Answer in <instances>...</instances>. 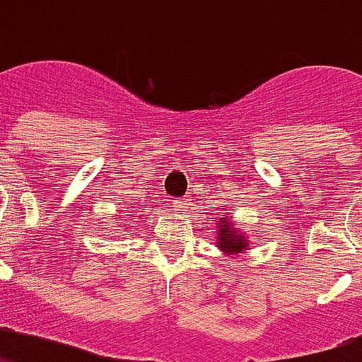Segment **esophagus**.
Wrapping results in <instances>:
<instances>
[{
  "mask_svg": "<svg viewBox=\"0 0 362 362\" xmlns=\"http://www.w3.org/2000/svg\"><path fill=\"white\" fill-rule=\"evenodd\" d=\"M188 205H189V199H174L173 202V209L174 211H178V213H180V211H186Z\"/></svg>",
  "mask_w": 362,
  "mask_h": 362,
  "instance_id": "34e87169",
  "label": "esophagus"
}]
</instances>
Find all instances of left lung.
<instances>
[{
    "label": "left lung",
    "instance_id": "left-lung-1",
    "mask_svg": "<svg viewBox=\"0 0 362 362\" xmlns=\"http://www.w3.org/2000/svg\"><path fill=\"white\" fill-rule=\"evenodd\" d=\"M218 247L222 251H228V253H238V251H245L247 249V240H245V235H242L238 230L232 228V222L226 221L224 215L218 218Z\"/></svg>",
    "mask_w": 362,
    "mask_h": 362
}]
</instances>
